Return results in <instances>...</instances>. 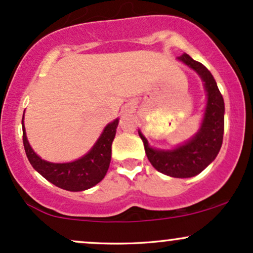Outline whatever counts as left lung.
Masks as SVG:
<instances>
[{
    "instance_id": "left-lung-1",
    "label": "left lung",
    "mask_w": 253,
    "mask_h": 253,
    "mask_svg": "<svg viewBox=\"0 0 253 253\" xmlns=\"http://www.w3.org/2000/svg\"><path fill=\"white\" fill-rule=\"evenodd\" d=\"M177 59L199 75L207 92V103L200 129L193 138L172 150L153 149L143 133L140 130L138 133L144 143L147 158L156 170L170 177L188 178L205 170L221 149L225 103L213 75L206 66L187 53H183Z\"/></svg>"
}]
</instances>
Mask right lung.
Segmentation results:
<instances>
[{"label": "right lung", "mask_w": 253, "mask_h": 253, "mask_svg": "<svg viewBox=\"0 0 253 253\" xmlns=\"http://www.w3.org/2000/svg\"><path fill=\"white\" fill-rule=\"evenodd\" d=\"M118 125L119 119L107 125L94 146L81 158L69 163H51L40 158L31 147L22 119V139L26 156L32 167L58 188L69 191L86 190L102 181L108 171L112 158V143Z\"/></svg>", "instance_id": "right-lung-1"}]
</instances>
